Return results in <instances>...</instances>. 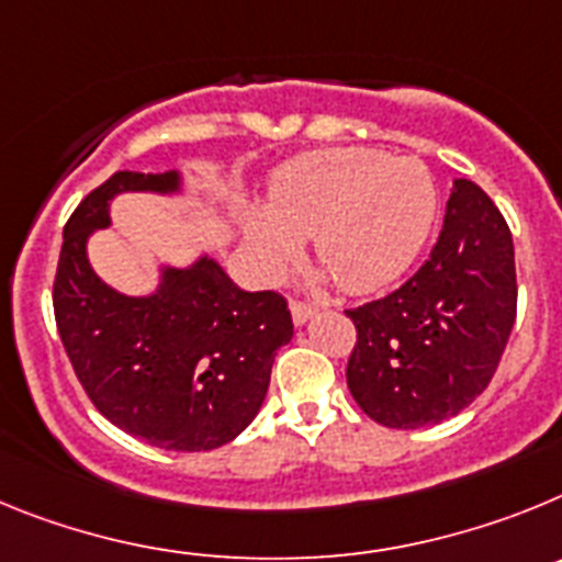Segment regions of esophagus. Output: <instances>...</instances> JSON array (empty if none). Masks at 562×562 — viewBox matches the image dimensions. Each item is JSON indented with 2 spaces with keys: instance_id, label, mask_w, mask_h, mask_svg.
<instances>
[{
  "instance_id": "obj_1",
  "label": "esophagus",
  "mask_w": 562,
  "mask_h": 562,
  "mask_svg": "<svg viewBox=\"0 0 562 562\" xmlns=\"http://www.w3.org/2000/svg\"><path fill=\"white\" fill-rule=\"evenodd\" d=\"M314 314H316L314 305H308V302H300V300H291V316H294V325H305V322H308Z\"/></svg>"
}]
</instances>
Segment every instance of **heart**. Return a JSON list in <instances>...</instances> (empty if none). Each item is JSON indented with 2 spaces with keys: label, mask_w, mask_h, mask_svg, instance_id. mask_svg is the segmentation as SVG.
<instances>
[{
  "label": "heart",
  "mask_w": 562,
  "mask_h": 562,
  "mask_svg": "<svg viewBox=\"0 0 562 562\" xmlns=\"http://www.w3.org/2000/svg\"><path fill=\"white\" fill-rule=\"evenodd\" d=\"M438 194L427 166L373 149H322L280 169L268 212L246 217V240L266 274L296 257V237L330 280L368 294L402 277L436 221Z\"/></svg>",
  "instance_id": "b5f03b06"
}]
</instances>
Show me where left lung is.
<instances>
[{
  "label": "left lung",
  "instance_id": "1",
  "mask_svg": "<svg viewBox=\"0 0 562 562\" xmlns=\"http://www.w3.org/2000/svg\"><path fill=\"white\" fill-rule=\"evenodd\" d=\"M356 325L348 387L364 416L416 429L458 416L495 375L517 314L504 214L458 178L424 266L393 294L345 311Z\"/></svg>",
  "mask_w": 562,
  "mask_h": 562
}]
</instances>
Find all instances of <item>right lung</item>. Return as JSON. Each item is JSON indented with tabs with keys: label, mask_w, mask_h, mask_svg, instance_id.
Masks as SVG:
<instances>
[{
	"label": "right lung",
	"mask_w": 562,
	"mask_h": 562,
	"mask_svg": "<svg viewBox=\"0 0 562 562\" xmlns=\"http://www.w3.org/2000/svg\"><path fill=\"white\" fill-rule=\"evenodd\" d=\"M178 189V172H115L92 189L65 226L53 311L78 382L101 416L160 450L203 452L240 436L260 413L294 322L285 296L243 291L209 257L164 268L149 296L119 294L99 280L87 240L110 226V200Z\"/></svg>",
	"instance_id": "obj_1"
}]
</instances>
